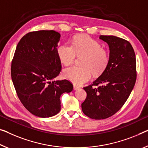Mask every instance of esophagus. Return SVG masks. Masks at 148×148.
Returning <instances> with one entry per match:
<instances>
[{
	"label": "esophagus",
	"instance_id": "1",
	"mask_svg": "<svg viewBox=\"0 0 148 148\" xmlns=\"http://www.w3.org/2000/svg\"><path fill=\"white\" fill-rule=\"evenodd\" d=\"M79 88H80V87H79V86H77V85H73L74 90H77V89H79Z\"/></svg>",
	"mask_w": 148,
	"mask_h": 148
}]
</instances>
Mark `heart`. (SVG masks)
I'll return each instance as SVG.
<instances>
[{"label":"heart","instance_id":"b5f03b06","mask_svg":"<svg viewBox=\"0 0 148 148\" xmlns=\"http://www.w3.org/2000/svg\"><path fill=\"white\" fill-rule=\"evenodd\" d=\"M59 59L63 65H69L81 57L82 66L67 68L63 73L65 79L77 85H81L91 78L92 74L100 75L107 67L110 56L101 44L87 35L77 36L72 45L63 44L58 49Z\"/></svg>","mask_w":148,"mask_h":148}]
</instances>
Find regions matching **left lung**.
I'll return each instance as SVG.
<instances>
[{"mask_svg": "<svg viewBox=\"0 0 148 148\" xmlns=\"http://www.w3.org/2000/svg\"><path fill=\"white\" fill-rule=\"evenodd\" d=\"M110 49L107 67L92 85L84 87L87 97L83 113L92 119H105L122 107L136 81L135 52L128 41L114 36H100Z\"/></svg>", "mask_w": 148, "mask_h": 148, "instance_id": "obj_1", "label": "left lung"}]
</instances>
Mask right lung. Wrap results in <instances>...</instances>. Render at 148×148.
<instances>
[{
    "label": "right lung",
    "instance_id": "1",
    "mask_svg": "<svg viewBox=\"0 0 148 148\" xmlns=\"http://www.w3.org/2000/svg\"><path fill=\"white\" fill-rule=\"evenodd\" d=\"M60 34L31 32L21 38L11 64V77L20 101L36 116H53L61 110L60 96L72 91L69 81H53L61 71L58 55Z\"/></svg>",
    "mask_w": 148,
    "mask_h": 148
}]
</instances>
